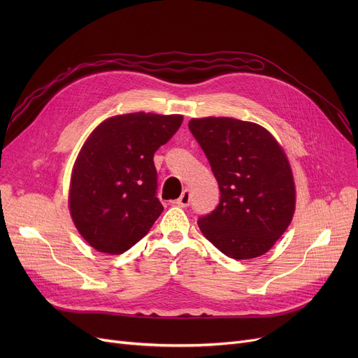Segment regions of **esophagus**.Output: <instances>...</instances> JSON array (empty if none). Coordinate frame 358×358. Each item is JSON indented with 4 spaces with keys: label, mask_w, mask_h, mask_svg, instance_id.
Instances as JSON below:
<instances>
[{
    "label": "esophagus",
    "mask_w": 358,
    "mask_h": 358,
    "mask_svg": "<svg viewBox=\"0 0 358 358\" xmlns=\"http://www.w3.org/2000/svg\"><path fill=\"white\" fill-rule=\"evenodd\" d=\"M190 190H184L182 192V194L180 196V199L178 200H176L174 201V204H177V206H180V208H187V206H189L190 204Z\"/></svg>",
    "instance_id": "34e87169"
}]
</instances>
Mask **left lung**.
I'll return each instance as SVG.
<instances>
[{
  "label": "left lung",
  "instance_id": "8db88e82",
  "mask_svg": "<svg viewBox=\"0 0 358 358\" xmlns=\"http://www.w3.org/2000/svg\"><path fill=\"white\" fill-rule=\"evenodd\" d=\"M190 131L209 159L220 201L199 219L201 234L235 259L264 255L286 232L296 209L289 158L270 131L234 117H201Z\"/></svg>",
  "mask_w": 358,
  "mask_h": 358
}]
</instances>
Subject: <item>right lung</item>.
I'll return each instance as SVG.
<instances>
[{
    "instance_id": "1",
    "label": "right lung",
    "mask_w": 358,
    "mask_h": 358,
    "mask_svg": "<svg viewBox=\"0 0 358 358\" xmlns=\"http://www.w3.org/2000/svg\"><path fill=\"white\" fill-rule=\"evenodd\" d=\"M181 123V115L138 111L108 117L91 131L72 166L68 204L94 250L123 254L152 228L164 210L154 154Z\"/></svg>"
}]
</instances>
